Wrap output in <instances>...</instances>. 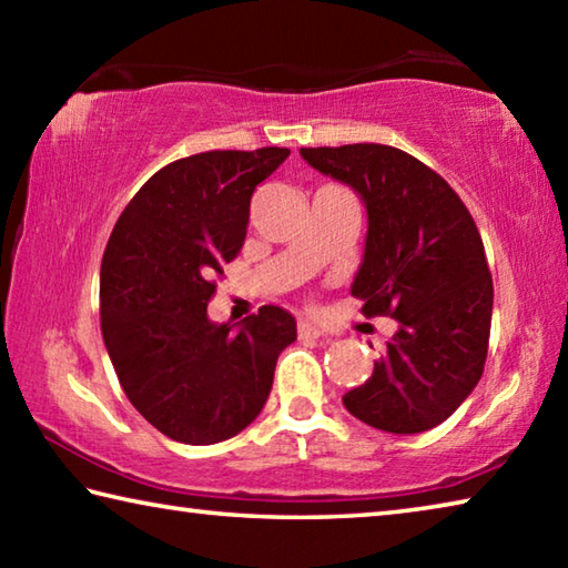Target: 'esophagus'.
Segmentation results:
<instances>
[{
	"instance_id": "obj_1",
	"label": "esophagus",
	"mask_w": 568,
	"mask_h": 568,
	"mask_svg": "<svg viewBox=\"0 0 568 568\" xmlns=\"http://www.w3.org/2000/svg\"><path fill=\"white\" fill-rule=\"evenodd\" d=\"M297 335L301 338H328V331L313 321H301L297 323Z\"/></svg>"
}]
</instances>
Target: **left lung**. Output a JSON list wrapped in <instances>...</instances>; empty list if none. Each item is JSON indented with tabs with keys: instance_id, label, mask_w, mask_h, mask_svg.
<instances>
[{
	"instance_id": "1",
	"label": "left lung",
	"mask_w": 568,
	"mask_h": 568,
	"mask_svg": "<svg viewBox=\"0 0 568 568\" xmlns=\"http://www.w3.org/2000/svg\"><path fill=\"white\" fill-rule=\"evenodd\" d=\"M301 155L363 200L368 233L351 293L365 315L398 321L373 376L343 406L378 430L423 434L484 373L494 283L478 227L448 182L408 152L361 142Z\"/></svg>"
}]
</instances>
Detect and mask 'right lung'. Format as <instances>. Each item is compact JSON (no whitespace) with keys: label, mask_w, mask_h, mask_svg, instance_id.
Segmentation results:
<instances>
[{"label":"right lung","mask_w":568,"mask_h":568,"mask_svg":"<svg viewBox=\"0 0 568 568\" xmlns=\"http://www.w3.org/2000/svg\"><path fill=\"white\" fill-rule=\"evenodd\" d=\"M287 148L213 150L158 170L114 225L100 271L102 338L124 396L190 446L237 436L263 410L295 318L263 305L235 328L207 318L213 277L245 243L250 197Z\"/></svg>","instance_id":"add662e5"}]
</instances>
